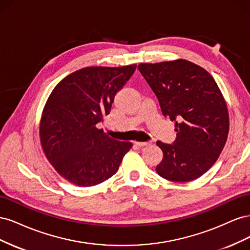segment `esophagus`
I'll list each match as a JSON object with an SVG mask.
<instances>
[{
	"mask_svg": "<svg viewBox=\"0 0 250 250\" xmlns=\"http://www.w3.org/2000/svg\"><path fill=\"white\" fill-rule=\"evenodd\" d=\"M134 144L137 146H139V147H144V146H147L148 144H149V142H135Z\"/></svg>",
	"mask_w": 250,
	"mask_h": 250,
	"instance_id": "1",
	"label": "esophagus"
}]
</instances>
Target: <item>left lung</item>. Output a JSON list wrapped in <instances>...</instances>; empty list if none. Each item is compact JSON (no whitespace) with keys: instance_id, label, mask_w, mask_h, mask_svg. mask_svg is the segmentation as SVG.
<instances>
[{"instance_id":"left-lung-1","label":"left lung","mask_w":250,"mask_h":250,"mask_svg":"<svg viewBox=\"0 0 250 250\" xmlns=\"http://www.w3.org/2000/svg\"><path fill=\"white\" fill-rule=\"evenodd\" d=\"M138 69L163 115L175 121L173 144L156 142L164 154L157 174L175 183L200 177L218 160L229 130L228 106L215 79L185 59L141 63Z\"/></svg>"}]
</instances>
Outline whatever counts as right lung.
Wrapping results in <instances>:
<instances>
[{
  "label": "right lung",
  "mask_w": 250,
  "mask_h": 250,
  "mask_svg": "<svg viewBox=\"0 0 250 250\" xmlns=\"http://www.w3.org/2000/svg\"><path fill=\"white\" fill-rule=\"evenodd\" d=\"M135 69L137 64L84 67L52 90L41 120V142L48 161L70 183H103L116 174L131 149L130 142L109 138L97 124L110 112L115 96Z\"/></svg>",
  "instance_id": "1"
}]
</instances>
